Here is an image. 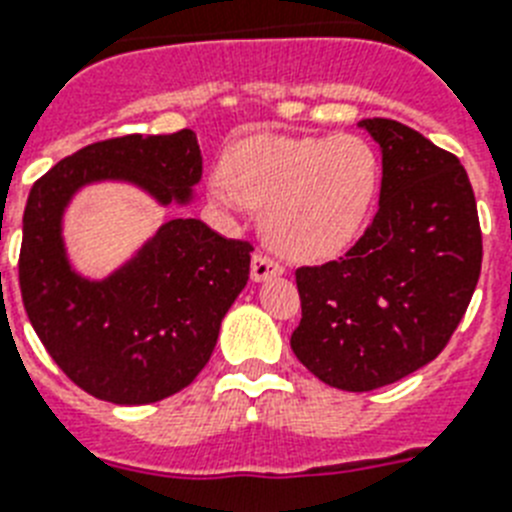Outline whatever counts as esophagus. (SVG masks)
<instances>
[{
  "mask_svg": "<svg viewBox=\"0 0 512 512\" xmlns=\"http://www.w3.org/2000/svg\"><path fill=\"white\" fill-rule=\"evenodd\" d=\"M283 265L276 263L273 257L263 255V252H257L252 255V281H265L270 276H281Z\"/></svg>",
  "mask_w": 512,
  "mask_h": 512,
  "instance_id": "34e87169",
  "label": "esophagus"
}]
</instances>
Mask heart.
Segmentation results:
<instances>
[{"label": "heart", "mask_w": 512, "mask_h": 512, "mask_svg": "<svg viewBox=\"0 0 512 512\" xmlns=\"http://www.w3.org/2000/svg\"><path fill=\"white\" fill-rule=\"evenodd\" d=\"M208 190L226 210L268 208L270 242L317 260L349 247L364 229L380 190V161L356 135H263L236 145Z\"/></svg>", "instance_id": "heart-1"}]
</instances>
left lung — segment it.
Instances as JSON below:
<instances>
[{"label":"left lung","instance_id":"8db88e82","mask_svg":"<svg viewBox=\"0 0 512 512\" xmlns=\"http://www.w3.org/2000/svg\"><path fill=\"white\" fill-rule=\"evenodd\" d=\"M382 150L380 208L338 260L296 268V359L338 390L401 380L448 346L482 273L461 161L395 119H362Z\"/></svg>","mask_w":512,"mask_h":512}]
</instances>
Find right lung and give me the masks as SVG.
<instances>
[{
    "label": "right lung",
    "mask_w": 512,
    "mask_h": 512,
    "mask_svg": "<svg viewBox=\"0 0 512 512\" xmlns=\"http://www.w3.org/2000/svg\"><path fill=\"white\" fill-rule=\"evenodd\" d=\"M200 176L197 135L179 130L85 145L30 187L17 263L25 312L64 375L101 401L156 403L200 375L247 286L252 244L174 218L114 276L88 281L64 255V208L101 179L137 184L161 205L187 203Z\"/></svg>",
    "instance_id": "1"
}]
</instances>
